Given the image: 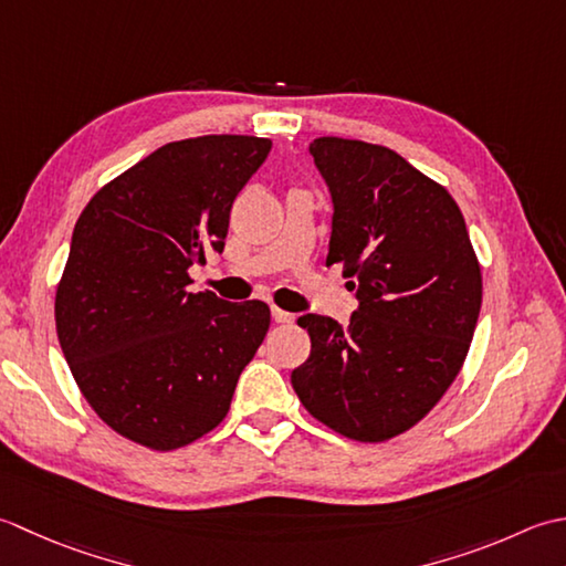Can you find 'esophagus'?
<instances>
[{
	"instance_id": "34e87169",
	"label": "esophagus",
	"mask_w": 566,
	"mask_h": 566,
	"mask_svg": "<svg viewBox=\"0 0 566 566\" xmlns=\"http://www.w3.org/2000/svg\"><path fill=\"white\" fill-rule=\"evenodd\" d=\"M271 317L275 322H293V315L285 313V310H281V307H271Z\"/></svg>"
}]
</instances>
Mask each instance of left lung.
Listing matches in <instances>:
<instances>
[{
  "instance_id": "1",
  "label": "left lung",
  "mask_w": 566,
  "mask_h": 566,
  "mask_svg": "<svg viewBox=\"0 0 566 566\" xmlns=\"http://www.w3.org/2000/svg\"><path fill=\"white\" fill-rule=\"evenodd\" d=\"M332 195L327 266L344 263L359 305L342 327L297 319L313 342L291 374L327 428L384 442L412 428L452 386L481 310V269L461 210L442 186L386 146L310 144Z\"/></svg>"
}]
</instances>
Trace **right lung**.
<instances>
[{
	"instance_id": "add662e5",
	"label": "right lung",
	"mask_w": 566,
	"mask_h": 566,
	"mask_svg": "<svg viewBox=\"0 0 566 566\" xmlns=\"http://www.w3.org/2000/svg\"><path fill=\"white\" fill-rule=\"evenodd\" d=\"M271 146L232 134L160 146L73 229L57 342L90 406L138 444L168 452L214 430L266 337V303L190 293L188 271L224 251L234 198Z\"/></svg>"
}]
</instances>
